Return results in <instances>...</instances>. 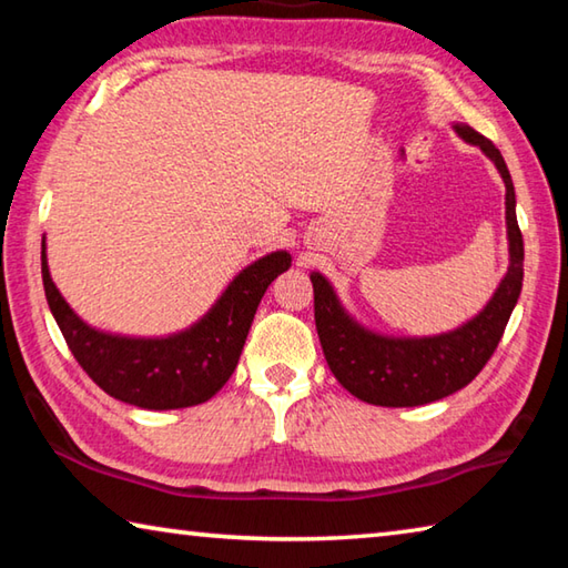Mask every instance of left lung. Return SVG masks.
<instances>
[{"label": "left lung", "mask_w": 568, "mask_h": 568, "mask_svg": "<svg viewBox=\"0 0 568 568\" xmlns=\"http://www.w3.org/2000/svg\"><path fill=\"white\" fill-rule=\"evenodd\" d=\"M454 132L494 162L506 185L508 267L494 295L474 318L438 335L376 333L345 311L328 277L318 271L311 273L315 328L325 361L345 390L373 406L413 408L468 386L494 355L521 295L524 237L516 223L511 175L491 140L464 122H454Z\"/></svg>", "instance_id": "obj_1"}]
</instances>
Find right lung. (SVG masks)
<instances>
[{
  "mask_svg": "<svg viewBox=\"0 0 568 568\" xmlns=\"http://www.w3.org/2000/svg\"><path fill=\"white\" fill-rule=\"evenodd\" d=\"M291 261L287 250L257 257L230 281L203 318L178 333L145 338L100 331L82 321L52 281L42 237L44 295L77 363L108 396L148 410L197 406L225 386L261 297Z\"/></svg>",
  "mask_w": 568,
  "mask_h": 568,
  "instance_id": "obj_1",
  "label": "right lung"
}]
</instances>
